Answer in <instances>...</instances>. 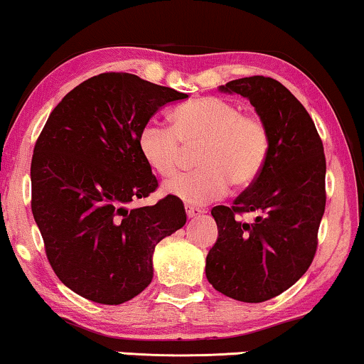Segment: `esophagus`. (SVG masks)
Masks as SVG:
<instances>
[{"mask_svg": "<svg viewBox=\"0 0 364 364\" xmlns=\"http://www.w3.org/2000/svg\"><path fill=\"white\" fill-rule=\"evenodd\" d=\"M203 212H205V210H202V208H197V207H191V205L186 207V213H187L188 218H197V217H200Z\"/></svg>", "mask_w": 364, "mask_h": 364, "instance_id": "esophagus-1", "label": "esophagus"}]
</instances>
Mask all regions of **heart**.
Instances as JSON below:
<instances>
[{
	"label": "heart",
	"mask_w": 364,
	"mask_h": 364,
	"mask_svg": "<svg viewBox=\"0 0 364 364\" xmlns=\"http://www.w3.org/2000/svg\"><path fill=\"white\" fill-rule=\"evenodd\" d=\"M172 127L147 122L139 134V152L159 176L176 173L186 147L202 146L196 172L178 173L162 191L188 205L225 196L230 181L248 187L260 176L270 151L265 122L247 116L233 102L220 97H200L172 112Z\"/></svg>",
	"instance_id": "b5f03b06"
}]
</instances>
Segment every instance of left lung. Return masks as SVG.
Returning a JSON list of instances; mask_svg holds the SVG:
<instances>
[{
	"label": "left lung",
	"mask_w": 364,
	"mask_h": 364,
	"mask_svg": "<svg viewBox=\"0 0 364 364\" xmlns=\"http://www.w3.org/2000/svg\"><path fill=\"white\" fill-rule=\"evenodd\" d=\"M218 89L250 101L270 134V151L232 207L212 208L218 238L205 275L223 295L260 303L288 290L311 265L326 203L325 152L310 114L277 79L242 77ZM242 213L256 218L243 223Z\"/></svg>",
	"instance_id": "obj_1"
}]
</instances>
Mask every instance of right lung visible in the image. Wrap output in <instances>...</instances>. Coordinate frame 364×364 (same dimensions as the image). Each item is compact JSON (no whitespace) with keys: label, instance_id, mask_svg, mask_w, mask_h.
I'll return each mask as SVG.
<instances>
[{"label":"right lung","instance_id":"right-lung-1","mask_svg":"<svg viewBox=\"0 0 364 364\" xmlns=\"http://www.w3.org/2000/svg\"><path fill=\"white\" fill-rule=\"evenodd\" d=\"M186 97L136 74L104 73L49 114L31 161V210L54 273L77 295L102 305L137 296L152 282L154 248L186 225L176 197L127 208L157 188L139 152L141 129Z\"/></svg>","mask_w":364,"mask_h":364}]
</instances>
